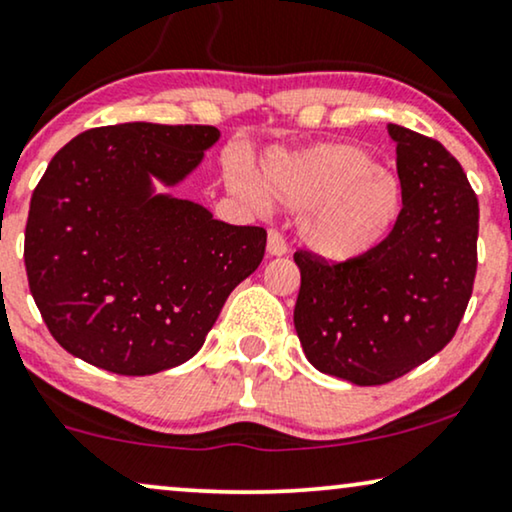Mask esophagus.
<instances>
[{
  "mask_svg": "<svg viewBox=\"0 0 512 512\" xmlns=\"http://www.w3.org/2000/svg\"><path fill=\"white\" fill-rule=\"evenodd\" d=\"M288 252V243L283 241V236L278 231H269L267 236V255L269 257H281Z\"/></svg>",
  "mask_w": 512,
  "mask_h": 512,
  "instance_id": "obj_1",
  "label": "esophagus"
}]
</instances>
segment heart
Returning a JSON list of instances; mask_svg holds the SVG:
<instances>
[{
	"instance_id": "obj_1",
	"label": "heart",
	"mask_w": 512,
	"mask_h": 512,
	"mask_svg": "<svg viewBox=\"0 0 512 512\" xmlns=\"http://www.w3.org/2000/svg\"><path fill=\"white\" fill-rule=\"evenodd\" d=\"M224 181L248 203L302 209L300 241L328 262H357L378 250L399 226L406 203L397 174L354 144L271 151L257 177L229 165Z\"/></svg>"
}]
</instances>
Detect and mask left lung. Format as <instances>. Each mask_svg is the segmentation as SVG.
I'll use <instances>...</instances> for the list:
<instances>
[{
    "mask_svg": "<svg viewBox=\"0 0 512 512\" xmlns=\"http://www.w3.org/2000/svg\"><path fill=\"white\" fill-rule=\"evenodd\" d=\"M397 144L404 215L378 250L326 264L295 252V333L316 371L385 385L454 338L477 271L480 205L458 160L435 139L387 125Z\"/></svg>",
    "mask_w": 512,
    "mask_h": 512,
    "instance_id": "left-lung-1",
    "label": "left lung"
}]
</instances>
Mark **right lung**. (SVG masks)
Instances as JSON below:
<instances>
[{
  "mask_svg": "<svg viewBox=\"0 0 512 512\" xmlns=\"http://www.w3.org/2000/svg\"><path fill=\"white\" fill-rule=\"evenodd\" d=\"M219 137L217 127L125 122L77 134L51 158L30 200L25 271L73 357L120 375L181 366L260 267L262 226L219 222L170 193Z\"/></svg>",
  "mask_w": 512,
  "mask_h": 512,
  "instance_id": "obj_1",
  "label": "right lung"
}]
</instances>
